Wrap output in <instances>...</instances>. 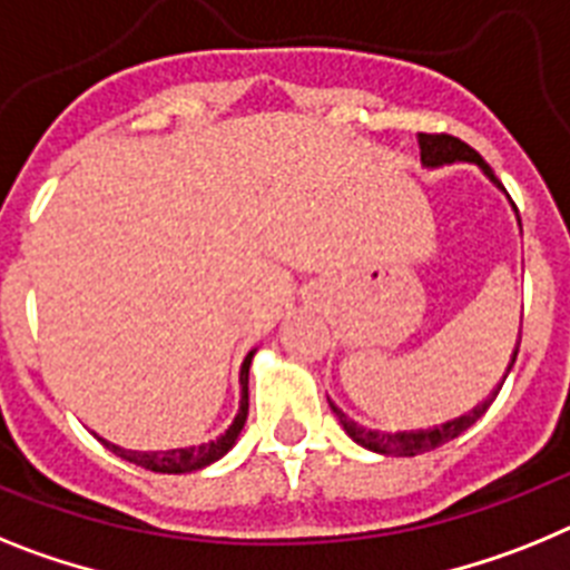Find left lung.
I'll return each mask as SVG.
<instances>
[{"instance_id": "8db88e82", "label": "left lung", "mask_w": 570, "mask_h": 570, "mask_svg": "<svg viewBox=\"0 0 570 570\" xmlns=\"http://www.w3.org/2000/svg\"><path fill=\"white\" fill-rule=\"evenodd\" d=\"M419 148H422V163L428 168L448 166V163H476V166L484 171V177H488L493 186H499V189L504 191V186L499 183V177L493 175V168L488 166L482 157H479L476 148H470L468 142H462L459 137L419 135ZM513 209H517V206H513ZM519 341H522V335H519ZM519 341H517V350H513V355H511V364H508V373H511L513 361H517ZM504 379H508V375H504ZM504 379H502V384H504ZM502 384H499V387L493 390V393L488 395L482 404H479V407H473L470 413L459 415V419H453V422L435 424V428H430V430H399V433L367 430V428H361L358 422H353V419H350L344 410L335 407L333 402H330V407H333V413L338 415V422H341V428L346 430V435H350L355 444H361V448L373 450V453H381V456H419V453H428V450L442 448L444 442H450V439L462 435L470 424H476V419H482L484 410L493 404V399H497V393L502 390Z\"/></svg>"}]
</instances>
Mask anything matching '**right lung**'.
Returning a JSON list of instances; mask_svg holds the SVG:
<instances>
[{
    "label": "right lung",
    "instance_id": "right-lung-1",
    "mask_svg": "<svg viewBox=\"0 0 570 570\" xmlns=\"http://www.w3.org/2000/svg\"><path fill=\"white\" fill-rule=\"evenodd\" d=\"M252 355H255V350H252V353L244 358V364H240V410H237L235 422L229 424V430L217 435L215 442L197 444V448L126 450V448H117V444L106 442V439H100V435H97V439H100V442L106 444L111 453H117L120 459H126V462L137 464V468L155 470V473H191V470H200V468H206V464L217 462V459H224L226 453L235 448L237 435H240V430H244V424H246V415H249V364H252Z\"/></svg>",
    "mask_w": 570,
    "mask_h": 570
}]
</instances>
